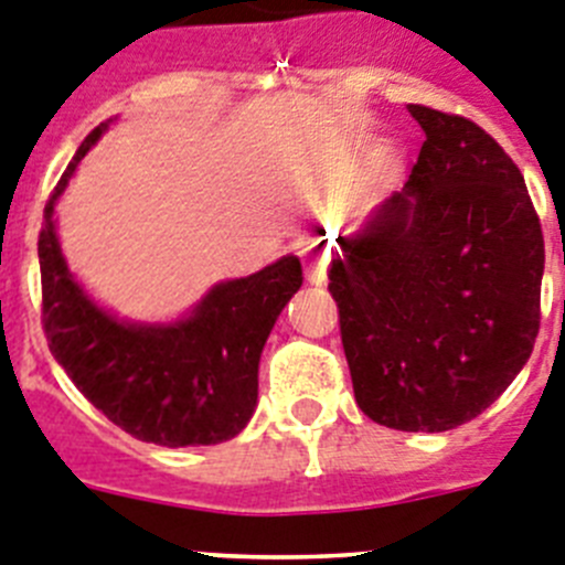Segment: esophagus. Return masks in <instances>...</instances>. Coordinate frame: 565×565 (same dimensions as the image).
<instances>
[{
	"mask_svg": "<svg viewBox=\"0 0 565 565\" xmlns=\"http://www.w3.org/2000/svg\"><path fill=\"white\" fill-rule=\"evenodd\" d=\"M302 266H306V279L311 286H322L326 282V257L319 252H306L302 257Z\"/></svg>",
	"mask_w": 565,
	"mask_h": 565,
	"instance_id": "obj_1",
	"label": "esophagus"
}]
</instances>
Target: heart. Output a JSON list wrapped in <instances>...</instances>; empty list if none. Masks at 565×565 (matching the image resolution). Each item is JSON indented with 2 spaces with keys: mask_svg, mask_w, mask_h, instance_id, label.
Returning <instances> with one entry per match:
<instances>
[{
  "mask_svg": "<svg viewBox=\"0 0 565 565\" xmlns=\"http://www.w3.org/2000/svg\"><path fill=\"white\" fill-rule=\"evenodd\" d=\"M288 186L297 194H302V198H319V194H322L319 181L313 178V172L308 167H294L291 172H288Z\"/></svg>",
  "mask_w": 565,
  "mask_h": 565,
  "instance_id": "heart-1",
  "label": "heart"
}]
</instances>
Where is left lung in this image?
Here are the masks:
<instances>
[{"label":"left lung","instance_id":"obj_1","mask_svg":"<svg viewBox=\"0 0 565 565\" xmlns=\"http://www.w3.org/2000/svg\"><path fill=\"white\" fill-rule=\"evenodd\" d=\"M407 109L424 129L416 167L339 237L328 288L364 416L444 433L487 411L532 356L543 234L495 138L461 115Z\"/></svg>","mask_w":565,"mask_h":565}]
</instances>
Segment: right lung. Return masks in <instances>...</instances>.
Returning <instances> with one entry per match:
<instances>
[{
	"mask_svg": "<svg viewBox=\"0 0 565 565\" xmlns=\"http://www.w3.org/2000/svg\"><path fill=\"white\" fill-rule=\"evenodd\" d=\"M113 121L84 138L44 206L39 266L50 353L129 436L161 447L228 441L257 411L259 356L277 317L302 286V263L286 254L248 277L221 279L169 322L121 319L96 302L67 266L56 203Z\"/></svg>",
	"mask_w": 565,
	"mask_h": 565,
	"instance_id": "add662e5",
	"label": "right lung"
}]
</instances>
